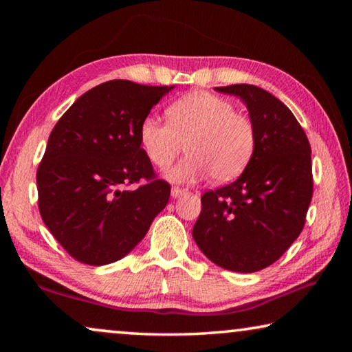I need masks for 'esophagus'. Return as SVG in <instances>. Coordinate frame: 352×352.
I'll use <instances>...</instances> for the list:
<instances>
[{"label":"esophagus","mask_w":352,"mask_h":352,"mask_svg":"<svg viewBox=\"0 0 352 352\" xmlns=\"http://www.w3.org/2000/svg\"><path fill=\"white\" fill-rule=\"evenodd\" d=\"M186 194V190L184 189H182V188H172L170 189V195H172V199H178V197H182V195H184Z\"/></svg>","instance_id":"obj_1"}]
</instances>
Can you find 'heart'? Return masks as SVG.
Returning <instances> with one entry per match:
<instances>
[{"mask_svg": "<svg viewBox=\"0 0 352 352\" xmlns=\"http://www.w3.org/2000/svg\"><path fill=\"white\" fill-rule=\"evenodd\" d=\"M140 142L155 168L168 169L186 144L188 155L166 177L174 183L236 178L253 157L256 133L252 121L234 105L208 91L189 93L168 109V121L147 115L140 124Z\"/></svg>", "mask_w": 352, "mask_h": 352, "instance_id": "b5f03b06", "label": "heart"}]
</instances>
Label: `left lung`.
<instances>
[{"label": "left lung", "instance_id": "left-lung-1", "mask_svg": "<svg viewBox=\"0 0 352 352\" xmlns=\"http://www.w3.org/2000/svg\"><path fill=\"white\" fill-rule=\"evenodd\" d=\"M241 98L256 133L253 157L236 182L201 195L192 237L222 269L253 273L300 236L312 200L311 144L287 107L248 83L217 87Z\"/></svg>", "mask_w": 352, "mask_h": 352}]
</instances>
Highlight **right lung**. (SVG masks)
<instances>
[{
  "label": "right lung",
  "mask_w": 352,
  "mask_h": 352,
  "mask_svg": "<svg viewBox=\"0 0 352 352\" xmlns=\"http://www.w3.org/2000/svg\"><path fill=\"white\" fill-rule=\"evenodd\" d=\"M172 87L109 80L58 119L37 170L38 210L47 230L76 261L105 265L142 241L168 205L140 142V124ZM146 183L136 190L125 186Z\"/></svg>",
  "instance_id": "right-lung-1"
}]
</instances>
